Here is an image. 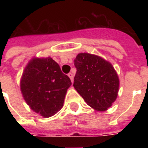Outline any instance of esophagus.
<instances>
[{
  "label": "esophagus",
  "instance_id": "34e87169",
  "mask_svg": "<svg viewBox=\"0 0 148 148\" xmlns=\"http://www.w3.org/2000/svg\"><path fill=\"white\" fill-rule=\"evenodd\" d=\"M67 75H68V77H69L70 79H71V81L73 82V80H74V74H72V73H69Z\"/></svg>",
  "mask_w": 148,
  "mask_h": 148
}]
</instances>
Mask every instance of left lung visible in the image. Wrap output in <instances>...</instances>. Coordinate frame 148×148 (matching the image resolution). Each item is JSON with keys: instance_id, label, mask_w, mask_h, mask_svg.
I'll list each match as a JSON object with an SVG mask.
<instances>
[{"instance_id": "8db88e82", "label": "left lung", "mask_w": 148, "mask_h": 148, "mask_svg": "<svg viewBox=\"0 0 148 148\" xmlns=\"http://www.w3.org/2000/svg\"><path fill=\"white\" fill-rule=\"evenodd\" d=\"M77 72L74 87L85 102L95 110L103 111L117 97L119 79L110 63L98 56L81 53L74 59Z\"/></svg>"}]
</instances>
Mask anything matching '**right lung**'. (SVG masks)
Wrapping results in <instances>:
<instances>
[{"instance_id": "obj_1", "label": "right lung", "mask_w": 148, "mask_h": 148, "mask_svg": "<svg viewBox=\"0 0 148 148\" xmlns=\"http://www.w3.org/2000/svg\"><path fill=\"white\" fill-rule=\"evenodd\" d=\"M71 85L69 77L51 58L32 59L25 67L21 81L27 103L44 117H51L62 108Z\"/></svg>"}]
</instances>
